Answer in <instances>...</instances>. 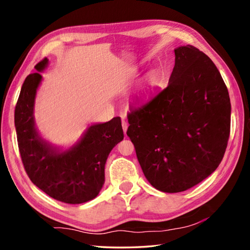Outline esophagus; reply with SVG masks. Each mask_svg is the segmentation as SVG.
Here are the masks:
<instances>
[{
	"label": "esophagus",
	"mask_w": 250,
	"mask_h": 250,
	"mask_svg": "<svg viewBox=\"0 0 250 250\" xmlns=\"http://www.w3.org/2000/svg\"><path fill=\"white\" fill-rule=\"evenodd\" d=\"M122 129H124L125 134L126 133V130H128V122L125 120H122Z\"/></svg>",
	"instance_id": "esophagus-1"
}]
</instances>
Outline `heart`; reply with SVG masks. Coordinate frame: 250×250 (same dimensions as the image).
<instances>
[{"mask_svg": "<svg viewBox=\"0 0 250 250\" xmlns=\"http://www.w3.org/2000/svg\"><path fill=\"white\" fill-rule=\"evenodd\" d=\"M159 83H160V75H159L158 72H150L146 76L144 83H143V89L145 91H149V90L156 88Z\"/></svg>", "mask_w": 250, "mask_h": 250, "instance_id": "obj_1", "label": "heart"}]
</instances>
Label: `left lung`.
Masks as SVG:
<instances>
[{
    "label": "left lung",
    "instance_id": "8db88e82",
    "mask_svg": "<svg viewBox=\"0 0 250 250\" xmlns=\"http://www.w3.org/2000/svg\"><path fill=\"white\" fill-rule=\"evenodd\" d=\"M166 89L128 114L126 134L145 177L162 192H182L218 167L231 125L229 92L214 62L180 46Z\"/></svg>",
    "mask_w": 250,
    "mask_h": 250
}]
</instances>
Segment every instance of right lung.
<instances>
[{"mask_svg": "<svg viewBox=\"0 0 250 250\" xmlns=\"http://www.w3.org/2000/svg\"><path fill=\"white\" fill-rule=\"evenodd\" d=\"M48 59L37 63L26 76L15 108L19 152L31 182L46 194L67 204L94 199L105 182V163L111 149L124 140L120 117L90 125L70 149L61 150L42 139L35 128L34 102Z\"/></svg>", "mask_w": 250, "mask_h": 250, "instance_id": "add662e5", "label": "right lung"}]
</instances>
